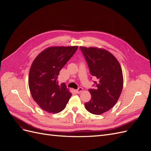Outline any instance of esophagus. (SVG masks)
I'll return each instance as SVG.
<instances>
[{
  "label": "esophagus",
  "mask_w": 151,
  "mask_h": 151,
  "mask_svg": "<svg viewBox=\"0 0 151 151\" xmlns=\"http://www.w3.org/2000/svg\"><path fill=\"white\" fill-rule=\"evenodd\" d=\"M82 91H83V89L82 88H79V89H77L76 90V93H77V94H79L82 92Z\"/></svg>",
  "instance_id": "obj_1"
}]
</instances>
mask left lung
Masks as SVG:
<instances>
[{
  "label": "left lung",
  "mask_w": 151,
  "mask_h": 151,
  "mask_svg": "<svg viewBox=\"0 0 151 151\" xmlns=\"http://www.w3.org/2000/svg\"><path fill=\"white\" fill-rule=\"evenodd\" d=\"M91 74L97 79L96 89H90L91 99L86 109L94 115H101L112 108L119 99L123 86L122 70L119 62L108 50L97 47H80Z\"/></svg>",
  "instance_id": "obj_1"
}]
</instances>
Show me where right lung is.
Returning a JSON list of instances; mask_svg holds the SVG:
<instances>
[{"instance_id":"right-lung-1","label":"right lung","mask_w":151,"mask_h":151,"mask_svg":"<svg viewBox=\"0 0 151 151\" xmlns=\"http://www.w3.org/2000/svg\"><path fill=\"white\" fill-rule=\"evenodd\" d=\"M77 48V46L48 47L32 63L28 77L30 93L44 111L57 113L65 108L72 94L64 83L58 84L57 78Z\"/></svg>"}]
</instances>
